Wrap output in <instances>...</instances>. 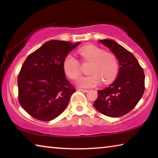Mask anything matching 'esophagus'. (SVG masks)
I'll return each instance as SVG.
<instances>
[{"mask_svg": "<svg viewBox=\"0 0 158 158\" xmlns=\"http://www.w3.org/2000/svg\"><path fill=\"white\" fill-rule=\"evenodd\" d=\"M78 90H79V91H82L84 93H87L88 91H89V90H87V89H79Z\"/></svg>", "mask_w": 158, "mask_h": 158, "instance_id": "34e87169", "label": "esophagus"}]
</instances>
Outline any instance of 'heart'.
<instances>
[{
  "label": "heart",
  "instance_id": "obj_1",
  "mask_svg": "<svg viewBox=\"0 0 158 158\" xmlns=\"http://www.w3.org/2000/svg\"><path fill=\"white\" fill-rule=\"evenodd\" d=\"M79 53L85 62L90 63V75L79 79L77 84L83 88H91L100 82L108 84L116 78L118 71V60L113 53L106 52L94 45H87L79 49ZM64 73L69 78L77 80L81 76L79 61L72 54H68L63 62Z\"/></svg>",
  "mask_w": 158,
  "mask_h": 158
}]
</instances>
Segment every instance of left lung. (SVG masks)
I'll return each mask as SVG.
<instances>
[{
	"label": "left lung",
	"instance_id": "left-lung-1",
	"mask_svg": "<svg viewBox=\"0 0 158 158\" xmlns=\"http://www.w3.org/2000/svg\"><path fill=\"white\" fill-rule=\"evenodd\" d=\"M118 60L119 72L116 80L106 89L98 90L94 107L109 117H120L135 107L145 90V75L132 53L111 40H102Z\"/></svg>",
	"mask_w": 158,
	"mask_h": 158
}]
</instances>
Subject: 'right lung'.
<instances>
[{
    "instance_id": "add662e5",
    "label": "right lung",
    "mask_w": 158,
    "mask_h": 158,
    "mask_svg": "<svg viewBox=\"0 0 158 158\" xmlns=\"http://www.w3.org/2000/svg\"><path fill=\"white\" fill-rule=\"evenodd\" d=\"M80 44L51 40L31 53L19 73L18 99L34 118L49 121L63 113L76 91L66 79L63 62Z\"/></svg>"
}]
</instances>
